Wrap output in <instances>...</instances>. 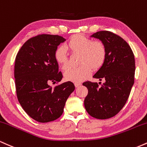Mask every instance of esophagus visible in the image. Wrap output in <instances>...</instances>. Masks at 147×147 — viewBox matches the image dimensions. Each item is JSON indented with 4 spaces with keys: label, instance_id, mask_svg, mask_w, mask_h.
I'll return each mask as SVG.
<instances>
[{
    "label": "esophagus",
    "instance_id": "esophagus-1",
    "mask_svg": "<svg viewBox=\"0 0 147 147\" xmlns=\"http://www.w3.org/2000/svg\"><path fill=\"white\" fill-rule=\"evenodd\" d=\"M74 85H75L76 87H78L79 86H80V85H81V83H80V82H75V83H74Z\"/></svg>",
    "mask_w": 147,
    "mask_h": 147
}]
</instances>
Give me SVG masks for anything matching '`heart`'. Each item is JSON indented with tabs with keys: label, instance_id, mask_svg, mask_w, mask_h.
Returning <instances> with one entry per match:
<instances>
[{
	"label": "heart",
	"instance_id": "heart-1",
	"mask_svg": "<svg viewBox=\"0 0 147 147\" xmlns=\"http://www.w3.org/2000/svg\"><path fill=\"white\" fill-rule=\"evenodd\" d=\"M65 48L73 54H78L79 65L77 68L68 69L64 74L67 81L80 82L88 78L94 70L100 69L104 64L107 55L106 47L102 42L92 41L82 34L72 36L65 44ZM54 57L62 69L68 66V57L65 49L59 47L55 50Z\"/></svg>",
	"mask_w": 147,
	"mask_h": 147
}]
</instances>
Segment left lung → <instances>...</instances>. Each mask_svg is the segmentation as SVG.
<instances>
[{
  "label": "left lung",
  "instance_id": "8db88e82",
  "mask_svg": "<svg viewBox=\"0 0 147 147\" xmlns=\"http://www.w3.org/2000/svg\"><path fill=\"white\" fill-rule=\"evenodd\" d=\"M91 37L106 47L104 64L93 76L104 82L100 87L97 82L82 83L88 90L84 105L92 117L105 119L115 116L126 104L134 84L135 57L128 43L110 31H99Z\"/></svg>",
  "mask_w": 147,
  "mask_h": 147
}]
</instances>
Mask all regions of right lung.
<instances>
[{
    "label": "right lung",
    "mask_w": 147,
    "mask_h": 147,
    "mask_svg": "<svg viewBox=\"0 0 147 147\" xmlns=\"http://www.w3.org/2000/svg\"><path fill=\"white\" fill-rule=\"evenodd\" d=\"M65 40L59 35L39 34L25 42L16 55V96L25 112L39 122H49L60 117L67 98L75 90L70 81L54 88L49 85L62 78L54 53Z\"/></svg>",
    "instance_id": "right-lung-1"
}]
</instances>
